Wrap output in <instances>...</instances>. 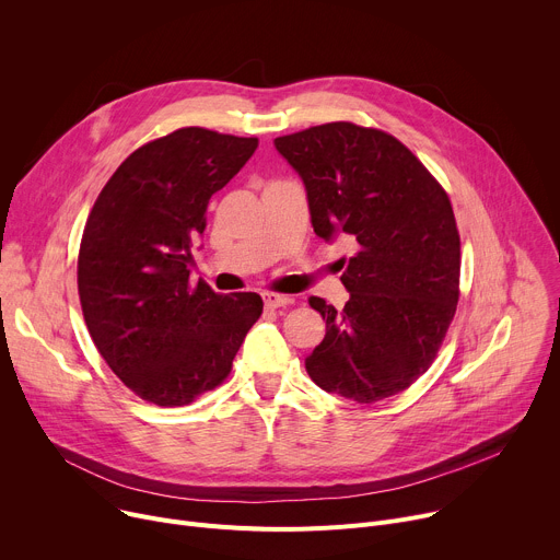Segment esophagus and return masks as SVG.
Here are the masks:
<instances>
[{
	"mask_svg": "<svg viewBox=\"0 0 560 560\" xmlns=\"http://www.w3.org/2000/svg\"><path fill=\"white\" fill-rule=\"evenodd\" d=\"M264 303H266V308H283V306H290V303H294V299L288 296V294L268 292V294H264Z\"/></svg>",
	"mask_w": 560,
	"mask_h": 560,
	"instance_id": "1",
	"label": "esophagus"
}]
</instances>
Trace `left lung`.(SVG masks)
I'll use <instances>...</instances> for the list:
<instances>
[{
	"mask_svg": "<svg viewBox=\"0 0 560 560\" xmlns=\"http://www.w3.org/2000/svg\"><path fill=\"white\" fill-rule=\"evenodd\" d=\"M301 176L315 234L354 249L343 311L319 296L324 341L306 358L326 393L373 404L409 388L433 364L460 283V234L451 200L397 138L328 122L275 138Z\"/></svg>",
	"mask_w": 560,
	"mask_h": 560,
	"instance_id": "1",
	"label": "left lung"
}]
</instances>
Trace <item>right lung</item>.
I'll return each mask as SVG.
<instances>
[{"label": "right lung", "mask_w": 560, "mask_h": 560, "mask_svg": "<svg viewBox=\"0 0 560 560\" xmlns=\"http://www.w3.org/2000/svg\"><path fill=\"white\" fill-rule=\"evenodd\" d=\"M257 138L185 127L138 147L86 219L78 292L89 335L138 397L185 406L232 371L264 313L257 292L191 285V243L212 194L249 161Z\"/></svg>", "instance_id": "obj_1"}]
</instances>
